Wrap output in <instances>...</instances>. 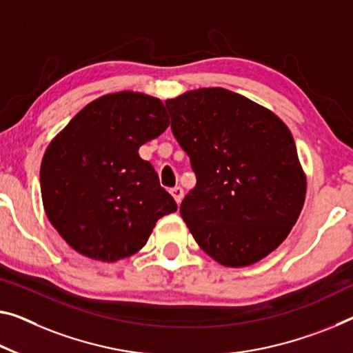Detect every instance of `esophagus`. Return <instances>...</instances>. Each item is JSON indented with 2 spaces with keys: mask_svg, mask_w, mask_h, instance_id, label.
Returning <instances> with one entry per match:
<instances>
[{
  "mask_svg": "<svg viewBox=\"0 0 353 353\" xmlns=\"http://www.w3.org/2000/svg\"><path fill=\"white\" fill-rule=\"evenodd\" d=\"M170 194L173 195V199H175V202L180 205L181 203V200H183V197H184V191H183V188H180V186H175V188H172L170 189Z\"/></svg>",
  "mask_w": 353,
  "mask_h": 353,
  "instance_id": "34e87169",
  "label": "esophagus"
}]
</instances>
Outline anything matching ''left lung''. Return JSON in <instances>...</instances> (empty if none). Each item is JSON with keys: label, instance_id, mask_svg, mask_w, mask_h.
Listing matches in <instances>:
<instances>
[{"label": "left lung", "instance_id": "1", "mask_svg": "<svg viewBox=\"0 0 353 353\" xmlns=\"http://www.w3.org/2000/svg\"><path fill=\"white\" fill-rule=\"evenodd\" d=\"M172 131L197 184L180 207L199 246L225 267L273 252L300 216L306 175L284 121L225 88L167 99Z\"/></svg>", "mask_w": 353, "mask_h": 353}]
</instances>
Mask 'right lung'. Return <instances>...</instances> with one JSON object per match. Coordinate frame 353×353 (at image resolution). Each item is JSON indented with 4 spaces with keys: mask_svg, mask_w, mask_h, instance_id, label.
<instances>
[{
    "mask_svg": "<svg viewBox=\"0 0 353 353\" xmlns=\"http://www.w3.org/2000/svg\"><path fill=\"white\" fill-rule=\"evenodd\" d=\"M158 97L120 91L85 105L48 143L41 194L48 221L79 254L118 262L142 249L176 211L139 148L169 128Z\"/></svg>",
    "mask_w": 353,
    "mask_h": 353,
    "instance_id": "add662e5",
    "label": "right lung"
}]
</instances>
